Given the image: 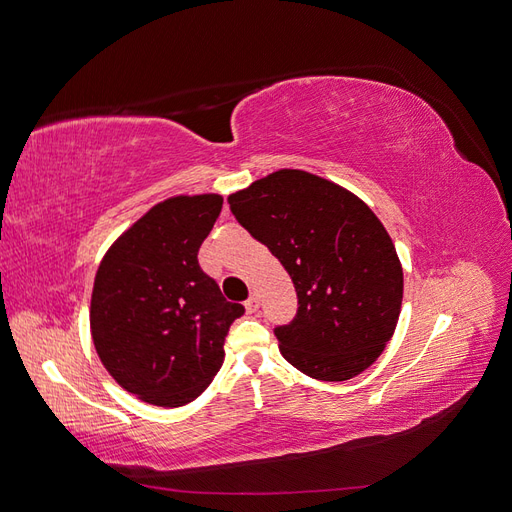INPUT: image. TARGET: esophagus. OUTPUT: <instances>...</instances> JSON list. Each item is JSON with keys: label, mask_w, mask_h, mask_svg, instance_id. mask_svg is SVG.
Wrapping results in <instances>:
<instances>
[{"label": "esophagus", "mask_w": 512, "mask_h": 512, "mask_svg": "<svg viewBox=\"0 0 512 512\" xmlns=\"http://www.w3.org/2000/svg\"><path fill=\"white\" fill-rule=\"evenodd\" d=\"M258 307H260V299H258V294H252V297L245 301V309H247V314H254V312H258Z\"/></svg>", "instance_id": "esophagus-1"}]
</instances>
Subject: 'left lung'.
Instances as JSON below:
<instances>
[{
	"instance_id": "left-lung-1",
	"label": "left lung",
	"mask_w": 512,
	"mask_h": 512,
	"mask_svg": "<svg viewBox=\"0 0 512 512\" xmlns=\"http://www.w3.org/2000/svg\"><path fill=\"white\" fill-rule=\"evenodd\" d=\"M228 205L297 290V316L275 329L284 359L322 382L359 376L393 337L404 299V271L376 213L297 168L254 181Z\"/></svg>"
}]
</instances>
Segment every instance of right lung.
<instances>
[{"instance_id": "add662e5", "label": "right lung", "mask_w": 512, "mask_h": 512, "mask_svg": "<svg viewBox=\"0 0 512 512\" xmlns=\"http://www.w3.org/2000/svg\"><path fill=\"white\" fill-rule=\"evenodd\" d=\"M220 194L170 196L115 239L91 290L89 327L113 380L145 404L179 408L211 384L243 316L200 269Z\"/></svg>"}]
</instances>
